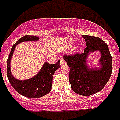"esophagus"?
Listing matches in <instances>:
<instances>
[{
    "instance_id": "1",
    "label": "esophagus",
    "mask_w": 120,
    "mask_h": 120,
    "mask_svg": "<svg viewBox=\"0 0 120 120\" xmlns=\"http://www.w3.org/2000/svg\"><path fill=\"white\" fill-rule=\"evenodd\" d=\"M60 63H61V65H65V64H66L65 61L64 59H61V60H60Z\"/></svg>"
}]
</instances>
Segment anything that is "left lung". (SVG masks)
Segmentation results:
<instances>
[{
  "mask_svg": "<svg viewBox=\"0 0 120 120\" xmlns=\"http://www.w3.org/2000/svg\"><path fill=\"white\" fill-rule=\"evenodd\" d=\"M86 47L84 53L64 55V58L70 67L69 82L75 93L90 96L104 88L112 72V58L107 44L101 38L90 35H83ZM100 51L101 67L87 68L86 59L90 52Z\"/></svg>",
  "mask_w": 120,
  "mask_h": 120,
  "instance_id": "obj_1",
  "label": "left lung"
}]
</instances>
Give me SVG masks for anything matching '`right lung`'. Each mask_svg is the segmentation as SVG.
<instances>
[{"mask_svg":"<svg viewBox=\"0 0 120 120\" xmlns=\"http://www.w3.org/2000/svg\"><path fill=\"white\" fill-rule=\"evenodd\" d=\"M38 39V37L34 35H25L20 38L12 46L7 63V73L11 85L19 94L30 98H40L51 91L53 74L60 67V60L55 64L45 62L38 73L31 79L19 80L14 77L10 70V60L16 45L23 41H37Z\"/></svg>","mask_w":120,"mask_h":120,"instance_id":"obj_1","label":"right lung"}]
</instances>
